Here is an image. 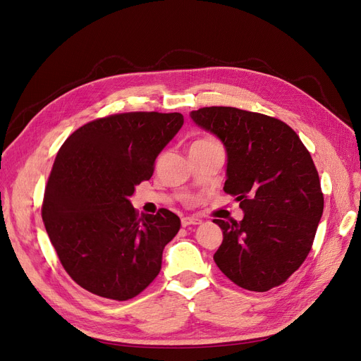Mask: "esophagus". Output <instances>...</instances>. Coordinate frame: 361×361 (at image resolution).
Returning a JSON list of instances; mask_svg holds the SVG:
<instances>
[{"label":"esophagus","instance_id":"34e87169","mask_svg":"<svg viewBox=\"0 0 361 361\" xmlns=\"http://www.w3.org/2000/svg\"><path fill=\"white\" fill-rule=\"evenodd\" d=\"M181 224H183V227L199 226V224H202V219H199L196 216H184V218H181Z\"/></svg>","mask_w":361,"mask_h":361}]
</instances>
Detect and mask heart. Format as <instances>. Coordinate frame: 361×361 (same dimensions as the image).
Listing matches in <instances>:
<instances>
[{"instance_id":"obj_1","label":"heart","mask_w":361,"mask_h":361,"mask_svg":"<svg viewBox=\"0 0 361 361\" xmlns=\"http://www.w3.org/2000/svg\"><path fill=\"white\" fill-rule=\"evenodd\" d=\"M203 145H218L212 137H200L192 143V146H203Z\"/></svg>"}]
</instances>
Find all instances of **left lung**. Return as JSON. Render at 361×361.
I'll return each mask as SVG.
<instances>
[{
  "label": "left lung",
  "instance_id": "1",
  "mask_svg": "<svg viewBox=\"0 0 361 361\" xmlns=\"http://www.w3.org/2000/svg\"><path fill=\"white\" fill-rule=\"evenodd\" d=\"M197 127L227 152L224 192L236 196L242 221L214 219L223 243L214 261L238 286L265 292L301 267L323 214L319 172L298 134L276 118L212 106L193 111Z\"/></svg>",
  "mask_w": 361,
  "mask_h": 361
}]
</instances>
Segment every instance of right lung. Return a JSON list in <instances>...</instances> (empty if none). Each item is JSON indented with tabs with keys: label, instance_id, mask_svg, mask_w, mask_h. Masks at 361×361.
<instances>
[{
	"label": "right lung",
	"instance_id": "obj_1",
	"mask_svg": "<svg viewBox=\"0 0 361 361\" xmlns=\"http://www.w3.org/2000/svg\"><path fill=\"white\" fill-rule=\"evenodd\" d=\"M183 123L177 112L118 114L82 125L60 147L42 221L63 269L85 290L127 301L159 274L180 218L165 208L138 215L130 197Z\"/></svg>",
	"mask_w": 361,
	"mask_h": 361
}]
</instances>
